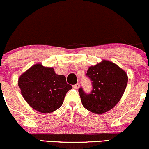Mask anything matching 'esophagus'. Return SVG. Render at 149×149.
<instances>
[{
    "instance_id": "esophagus-1",
    "label": "esophagus",
    "mask_w": 149,
    "mask_h": 149,
    "mask_svg": "<svg viewBox=\"0 0 149 149\" xmlns=\"http://www.w3.org/2000/svg\"><path fill=\"white\" fill-rule=\"evenodd\" d=\"M73 88H74V89H78V88H79V87H80V84H79V83H76V84L73 85Z\"/></svg>"
}]
</instances>
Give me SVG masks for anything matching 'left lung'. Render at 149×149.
Masks as SVG:
<instances>
[{"label":"left lung","mask_w":149,"mask_h":149,"mask_svg":"<svg viewBox=\"0 0 149 149\" xmlns=\"http://www.w3.org/2000/svg\"><path fill=\"white\" fill-rule=\"evenodd\" d=\"M86 76L92 81L89 94L78 90L82 104L94 113L102 114L113 109L123 95L127 84V75L116 64L103 60L89 67Z\"/></svg>","instance_id":"left-lung-1"}]
</instances>
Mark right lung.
<instances>
[{"mask_svg": "<svg viewBox=\"0 0 149 149\" xmlns=\"http://www.w3.org/2000/svg\"><path fill=\"white\" fill-rule=\"evenodd\" d=\"M18 85L26 102L42 113L54 111L62 105L66 94L72 86L64 75H57L52 67L38 64L19 78Z\"/></svg>", "mask_w": 149, "mask_h": 149, "instance_id": "obj_1", "label": "right lung"}]
</instances>
